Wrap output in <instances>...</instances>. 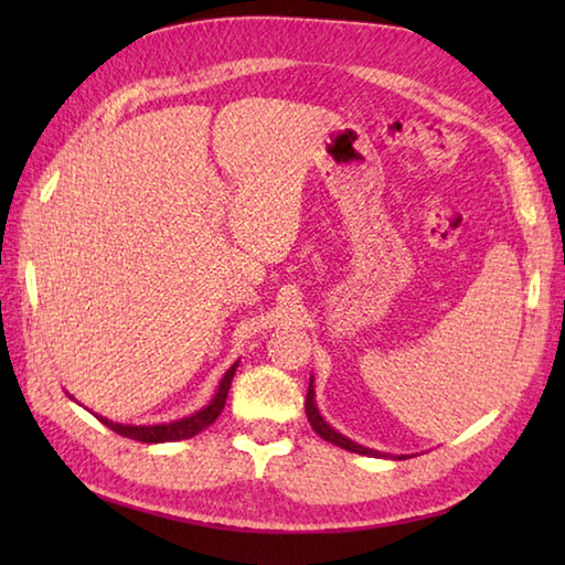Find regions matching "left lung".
Returning <instances> with one entry per match:
<instances>
[{"label": "left lung", "mask_w": 565, "mask_h": 565, "mask_svg": "<svg viewBox=\"0 0 565 565\" xmlns=\"http://www.w3.org/2000/svg\"><path fill=\"white\" fill-rule=\"evenodd\" d=\"M313 396H317V391H313V379H311V381H309V394H306V416H309V424H311V428H313V431H317V434L323 438V441H331L333 446H341V448H347V451H351V454L386 458V454L374 451V448H366V446H359V444H353L351 438L341 436L339 431H333V428L327 424V420L321 418L319 408H317V401H313ZM396 458H406V456H396Z\"/></svg>", "instance_id": "8db88e82"}]
</instances>
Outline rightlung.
Instances as JSON below:
<instances>
[{
  "instance_id": "1",
  "label": "right lung",
  "mask_w": 565,
  "mask_h": 565,
  "mask_svg": "<svg viewBox=\"0 0 565 565\" xmlns=\"http://www.w3.org/2000/svg\"><path fill=\"white\" fill-rule=\"evenodd\" d=\"M236 366H238V361L224 374L214 398L209 401V404L202 411H196V414H191L186 418L171 420V424H157V426H127V424H114V420L104 418V416H97V418L102 420L104 426L111 428L114 434L134 438V441H141V444H167V441H181V438H191V436H196L199 431H204V428L212 426L214 420L218 418V414L224 411L228 386H232Z\"/></svg>"
}]
</instances>
